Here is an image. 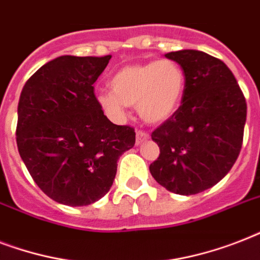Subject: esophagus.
Wrapping results in <instances>:
<instances>
[{"mask_svg":"<svg viewBox=\"0 0 260 260\" xmlns=\"http://www.w3.org/2000/svg\"><path fill=\"white\" fill-rule=\"evenodd\" d=\"M148 139H150V135H148V132H146V131L139 129L138 132H136V144H142V143H144L146 140H148Z\"/></svg>","mask_w":260,"mask_h":260,"instance_id":"1","label":"esophagus"}]
</instances>
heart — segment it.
Segmentation results:
<instances>
[{"mask_svg":"<svg viewBox=\"0 0 260 260\" xmlns=\"http://www.w3.org/2000/svg\"><path fill=\"white\" fill-rule=\"evenodd\" d=\"M112 91L97 94V102L106 113L122 118L125 106H138L147 122H163L181 105L186 77L178 63L163 59L144 64L122 67L110 79Z\"/></svg>","mask_w":260,"mask_h":260,"instance_id":"b5f03b06","label":"heart"}]
</instances>
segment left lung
I'll return each mask as SVG.
<instances>
[{"mask_svg": "<svg viewBox=\"0 0 260 260\" xmlns=\"http://www.w3.org/2000/svg\"><path fill=\"white\" fill-rule=\"evenodd\" d=\"M186 77L181 106L151 134L160 154L151 175L169 191L201 193L220 182L243 144L247 102L232 71L202 51L166 54Z\"/></svg>", "mask_w": 260, "mask_h": 260, "instance_id": "8db88e82", "label": "left lung"}]
</instances>
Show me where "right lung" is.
<instances>
[{"label": "right lung", "mask_w": 260, "mask_h": 260, "mask_svg": "<svg viewBox=\"0 0 260 260\" xmlns=\"http://www.w3.org/2000/svg\"><path fill=\"white\" fill-rule=\"evenodd\" d=\"M110 58L59 56L22 87L18 152L43 193L63 205L85 206L104 197L118 158L135 146L134 128L110 121L94 94Z\"/></svg>", "instance_id": "obj_1"}]
</instances>
